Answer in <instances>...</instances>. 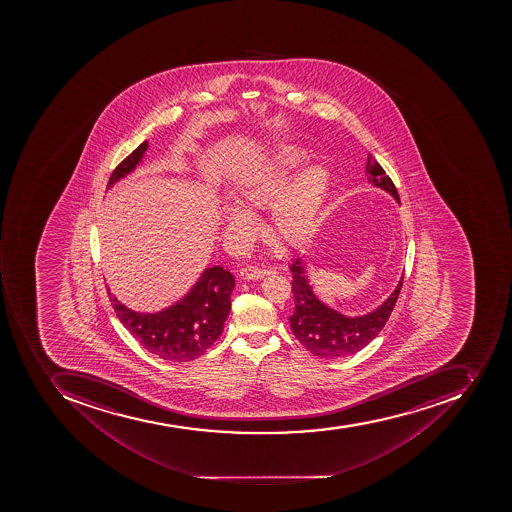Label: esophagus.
Segmentation results:
<instances>
[{"label": "esophagus", "instance_id": "obj_1", "mask_svg": "<svg viewBox=\"0 0 512 512\" xmlns=\"http://www.w3.org/2000/svg\"><path fill=\"white\" fill-rule=\"evenodd\" d=\"M269 272V269H261V267L256 266H246L240 270V277H242L243 280H259V278L266 277Z\"/></svg>", "mask_w": 512, "mask_h": 512}]
</instances>
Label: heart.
<instances>
[{"instance_id": "obj_1", "label": "heart", "mask_w": 512, "mask_h": 512, "mask_svg": "<svg viewBox=\"0 0 512 512\" xmlns=\"http://www.w3.org/2000/svg\"><path fill=\"white\" fill-rule=\"evenodd\" d=\"M304 160L306 152L298 145H280L269 158L246 168L234 184L235 198L250 210L270 203V230L290 246L309 242L317 234L330 187V174L318 165L307 166L290 181ZM244 206L229 202L219 206L227 229H253V214Z\"/></svg>"}]
</instances>
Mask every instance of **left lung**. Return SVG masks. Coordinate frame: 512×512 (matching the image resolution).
I'll return each instance as SVG.
<instances>
[{
    "label": "left lung",
    "instance_id": "left-lung-1",
    "mask_svg": "<svg viewBox=\"0 0 512 512\" xmlns=\"http://www.w3.org/2000/svg\"><path fill=\"white\" fill-rule=\"evenodd\" d=\"M365 173L368 182L386 190L387 194L400 202L394 182L371 155H368ZM290 270L293 274L291 288L294 298V310L290 317L291 330L299 343L320 359H341L357 354L363 347L368 346L378 336L379 331L383 330L387 318L391 317L402 290L403 277L391 296L378 309L351 317L320 301L310 286L304 259L296 256L291 261Z\"/></svg>",
    "mask_w": 512,
    "mask_h": 512
}]
</instances>
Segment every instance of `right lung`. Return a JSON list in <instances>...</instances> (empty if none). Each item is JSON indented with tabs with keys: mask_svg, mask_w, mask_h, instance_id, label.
<instances>
[{
	"mask_svg": "<svg viewBox=\"0 0 512 512\" xmlns=\"http://www.w3.org/2000/svg\"><path fill=\"white\" fill-rule=\"evenodd\" d=\"M149 142H142L121 161L107 189L141 165ZM234 275L221 266L208 267L184 298L158 312H136L121 304L109 290L117 317L150 354L168 362H190L205 354L221 336L230 312Z\"/></svg>",
	"mask_w": 512,
	"mask_h": 512,
	"instance_id": "right-lung-1",
	"label": "right lung"
}]
</instances>
